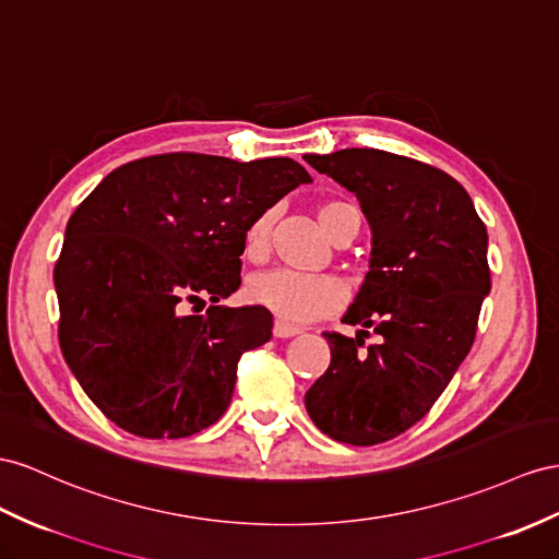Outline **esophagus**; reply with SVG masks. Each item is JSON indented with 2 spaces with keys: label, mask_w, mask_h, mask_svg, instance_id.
Masks as SVG:
<instances>
[{
  "label": "esophagus",
  "mask_w": 559,
  "mask_h": 559,
  "mask_svg": "<svg viewBox=\"0 0 559 559\" xmlns=\"http://www.w3.org/2000/svg\"><path fill=\"white\" fill-rule=\"evenodd\" d=\"M299 333H302V328L290 325V323H285V321H276V323H274V337L285 340V337H295V335H299Z\"/></svg>",
  "instance_id": "34e87169"
}]
</instances>
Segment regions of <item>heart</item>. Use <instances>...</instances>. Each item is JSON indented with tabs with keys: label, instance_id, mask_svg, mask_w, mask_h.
<instances>
[{
	"label": "heart",
	"instance_id": "heart-1",
	"mask_svg": "<svg viewBox=\"0 0 559 559\" xmlns=\"http://www.w3.org/2000/svg\"><path fill=\"white\" fill-rule=\"evenodd\" d=\"M352 207L349 203H325L319 207L321 226L331 228V222L340 210ZM276 212L266 210L254 217L242 238V252L248 260L260 262L269 254L271 228H274ZM248 299L252 305L274 313L288 323H309L340 311L347 302V285L328 274H299L290 269H271L254 274L248 281Z\"/></svg>",
	"mask_w": 559,
	"mask_h": 559
}]
</instances>
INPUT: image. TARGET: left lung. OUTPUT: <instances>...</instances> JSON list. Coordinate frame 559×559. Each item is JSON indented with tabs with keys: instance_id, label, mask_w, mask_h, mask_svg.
Here are the masks:
<instances>
[{
	"instance_id": "left-lung-1",
	"label": "left lung",
	"mask_w": 559,
	"mask_h": 559,
	"mask_svg": "<svg viewBox=\"0 0 559 559\" xmlns=\"http://www.w3.org/2000/svg\"><path fill=\"white\" fill-rule=\"evenodd\" d=\"M305 160L359 198L373 234L366 281L342 317L364 331L323 333L331 366L305 406L323 435L373 447L416 425L467 356L491 290L489 236L467 191L437 167L376 148ZM368 326L381 342L364 350Z\"/></svg>"
}]
</instances>
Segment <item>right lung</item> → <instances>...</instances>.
Masks as SVG:
<instances>
[{
	"label": "right lung",
	"mask_w": 559,
	"mask_h": 559,
	"mask_svg": "<svg viewBox=\"0 0 559 559\" xmlns=\"http://www.w3.org/2000/svg\"><path fill=\"white\" fill-rule=\"evenodd\" d=\"M309 181L290 157L165 153L112 169L82 200L53 269L59 342L106 418L146 439L219 420L242 352L274 328L266 309L219 299L238 290L252 219ZM205 298V314L188 313Z\"/></svg>",
	"instance_id": "add662e5"
}]
</instances>
